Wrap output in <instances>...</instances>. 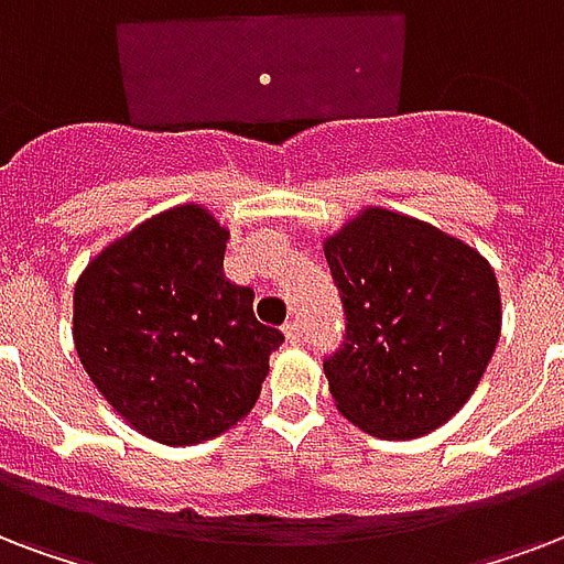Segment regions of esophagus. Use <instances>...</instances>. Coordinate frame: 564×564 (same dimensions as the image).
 I'll use <instances>...</instances> for the list:
<instances>
[{
    "instance_id": "obj_1",
    "label": "esophagus",
    "mask_w": 564,
    "mask_h": 564,
    "mask_svg": "<svg viewBox=\"0 0 564 564\" xmlns=\"http://www.w3.org/2000/svg\"><path fill=\"white\" fill-rule=\"evenodd\" d=\"M283 337H286V343H290V346H299L301 337H304V334H301V322L299 319L286 322V325H283Z\"/></svg>"
}]
</instances>
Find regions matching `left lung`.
<instances>
[{"instance_id":"8db88e82","label":"left lung","mask_w":564,"mask_h":564,"mask_svg":"<svg viewBox=\"0 0 564 564\" xmlns=\"http://www.w3.org/2000/svg\"><path fill=\"white\" fill-rule=\"evenodd\" d=\"M322 251L349 313L346 346L325 360L334 405L372 437L432 435L467 405L500 343L491 263L384 206H364Z\"/></svg>"}]
</instances>
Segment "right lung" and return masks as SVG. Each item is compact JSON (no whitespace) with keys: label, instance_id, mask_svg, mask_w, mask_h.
Returning a JSON list of instances; mask_svg holds the SVG:
<instances>
[{"label":"right lung","instance_id":"1","mask_svg":"<svg viewBox=\"0 0 564 564\" xmlns=\"http://www.w3.org/2000/svg\"><path fill=\"white\" fill-rule=\"evenodd\" d=\"M230 230L177 204L118 236L73 286V346L115 414L165 446L213 441L251 414L278 328L225 278Z\"/></svg>","mask_w":564,"mask_h":564}]
</instances>
